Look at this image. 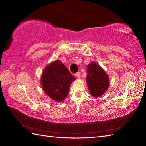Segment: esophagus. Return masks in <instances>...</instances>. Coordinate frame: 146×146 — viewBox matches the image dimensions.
Returning a JSON list of instances; mask_svg holds the SVG:
<instances>
[{
	"mask_svg": "<svg viewBox=\"0 0 146 146\" xmlns=\"http://www.w3.org/2000/svg\"><path fill=\"white\" fill-rule=\"evenodd\" d=\"M75 75L76 77H77V78H80V72H77V73H75Z\"/></svg>",
	"mask_w": 146,
	"mask_h": 146,
	"instance_id": "obj_1",
	"label": "esophagus"
}]
</instances>
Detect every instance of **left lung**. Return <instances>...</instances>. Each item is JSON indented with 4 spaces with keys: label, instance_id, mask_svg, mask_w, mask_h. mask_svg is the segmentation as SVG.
<instances>
[{
    "label": "left lung",
    "instance_id": "obj_1",
    "mask_svg": "<svg viewBox=\"0 0 146 146\" xmlns=\"http://www.w3.org/2000/svg\"><path fill=\"white\" fill-rule=\"evenodd\" d=\"M86 83L90 94L94 97L104 95L109 86V77L100 65L91 62L86 68Z\"/></svg>",
    "mask_w": 146,
    "mask_h": 146
}]
</instances>
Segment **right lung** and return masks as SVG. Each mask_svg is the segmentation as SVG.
I'll use <instances>...</instances> for the list:
<instances>
[{"label":"right lung","instance_id":"obj_1","mask_svg":"<svg viewBox=\"0 0 146 146\" xmlns=\"http://www.w3.org/2000/svg\"><path fill=\"white\" fill-rule=\"evenodd\" d=\"M75 80L66 66L60 60L47 65L43 70L41 83L43 90L52 100L61 102L69 94L70 86Z\"/></svg>","mask_w":146,"mask_h":146}]
</instances>
